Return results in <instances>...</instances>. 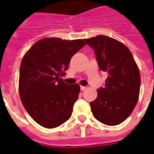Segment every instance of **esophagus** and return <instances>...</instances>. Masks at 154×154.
I'll return each instance as SVG.
<instances>
[{"label":"esophagus","mask_w":154,"mask_h":154,"mask_svg":"<svg viewBox=\"0 0 154 154\" xmlns=\"http://www.w3.org/2000/svg\"><path fill=\"white\" fill-rule=\"evenodd\" d=\"M87 89V87L85 86H81V90L82 91H84V90H85V89Z\"/></svg>","instance_id":"1"}]
</instances>
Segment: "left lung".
I'll use <instances>...</instances> for the list:
<instances>
[{
    "mask_svg": "<svg viewBox=\"0 0 154 154\" xmlns=\"http://www.w3.org/2000/svg\"><path fill=\"white\" fill-rule=\"evenodd\" d=\"M94 50L99 69L108 73L97 97L90 102L94 117L107 125L123 122L138 101L141 76L131 52L122 42L99 35L85 39Z\"/></svg>",
    "mask_w": 154,
    "mask_h": 154,
    "instance_id": "left-lung-1",
    "label": "left lung"
}]
</instances>
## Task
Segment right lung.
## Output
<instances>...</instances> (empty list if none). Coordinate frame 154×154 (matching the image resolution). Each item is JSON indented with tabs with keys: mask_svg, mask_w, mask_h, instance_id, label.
<instances>
[{
	"mask_svg": "<svg viewBox=\"0 0 154 154\" xmlns=\"http://www.w3.org/2000/svg\"><path fill=\"white\" fill-rule=\"evenodd\" d=\"M85 45L84 40L44 38L25 53L20 64L19 94L24 107L40 125L53 129L72 115L78 98V84L69 85L60 76L75 53Z\"/></svg>",
	"mask_w": 154,
	"mask_h": 154,
	"instance_id": "add662e5",
	"label": "right lung"
}]
</instances>
